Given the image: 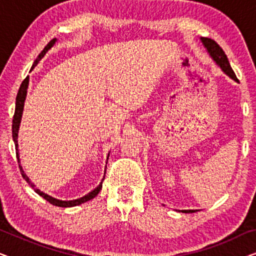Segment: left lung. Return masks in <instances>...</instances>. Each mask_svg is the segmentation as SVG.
I'll return each instance as SVG.
<instances>
[{
    "mask_svg": "<svg viewBox=\"0 0 256 256\" xmlns=\"http://www.w3.org/2000/svg\"><path fill=\"white\" fill-rule=\"evenodd\" d=\"M200 40L202 45H204V48H206V51H208V54H210V57H211L213 59V62H214L216 64L222 68V71L225 73L226 76H228L230 79H233L234 82H239L236 73H234L232 68H230L228 59H227L225 52L222 51V48H220L214 40H211V38L200 37ZM196 211H197V210H182V212L183 213H194Z\"/></svg>",
    "mask_w": 256,
    "mask_h": 256,
    "instance_id": "8db88e82",
    "label": "left lung"
}]
</instances>
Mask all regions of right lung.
<instances>
[{
    "label": "right lung",
    "instance_id": "right-lung-1",
    "mask_svg": "<svg viewBox=\"0 0 256 256\" xmlns=\"http://www.w3.org/2000/svg\"><path fill=\"white\" fill-rule=\"evenodd\" d=\"M56 42L57 40H52L50 43H48L46 46L44 48V50L40 52V56H38L36 60L34 62V65L32 68H31V71L36 68L38 62L42 58L44 57L45 54H46V52L50 50V48L54 46L56 44ZM28 86H29V76H26V79L23 80L22 85H20V90H18V93H17V96H16V107H15V114H14V118H12V140H14V143H15V148H16V156H17V160H18V166H20V174H22V176L24 180H26L28 183L31 188H34V191H36V194H38L40 196V197H43L44 199H46V200L50 202V204L54 205V206H59V208H72V206H76V205H80L82 204V202H86L90 200V199H93L96 196L99 194L101 188H102V182L104 180V177L102 178V180L100 182V184L98 185V186L94 188L93 191L88 192V194L84 196L82 198H78V199H73V200H60V199H57L54 197H52V196H48V194H44L43 191H40V188H36V185L34 183H31V180H29V177L26 176V172H24L22 166H20V154H18V130H20V120H22V115H23V110H24V101H26V90H28ZM108 157H110V154H108ZM108 157H107V160H108ZM104 174H106V170H104Z\"/></svg>",
    "mask_w": 256,
    "mask_h": 256
}]
</instances>
